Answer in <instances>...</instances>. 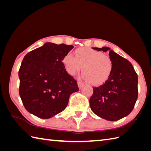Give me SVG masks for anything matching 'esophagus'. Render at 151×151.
<instances>
[{
    "label": "esophagus",
    "instance_id": "obj_1",
    "mask_svg": "<svg viewBox=\"0 0 151 151\" xmlns=\"http://www.w3.org/2000/svg\"><path fill=\"white\" fill-rule=\"evenodd\" d=\"M78 88L81 89L83 87V86H84V83H82L81 82H78Z\"/></svg>",
    "mask_w": 151,
    "mask_h": 151
}]
</instances>
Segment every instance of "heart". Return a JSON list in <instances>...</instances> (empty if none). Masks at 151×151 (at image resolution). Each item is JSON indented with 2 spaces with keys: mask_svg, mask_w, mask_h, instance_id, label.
I'll return each mask as SVG.
<instances>
[{
  "mask_svg": "<svg viewBox=\"0 0 151 151\" xmlns=\"http://www.w3.org/2000/svg\"><path fill=\"white\" fill-rule=\"evenodd\" d=\"M62 63L69 75L74 76L82 69V78L93 85L105 82L110 76L113 69L111 58L101 52L89 48H78L75 56L67 54L63 56Z\"/></svg>",
  "mask_w": 151,
  "mask_h": 151,
  "instance_id": "heart-1",
  "label": "heart"
}]
</instances>
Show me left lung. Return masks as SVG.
<instances>
[{
	"label": "left lung",
	"mask_w": 151,
	"mask_h": 151,
	"mask_svg": "<svg viewBox=\"0 0 151 151\" xmlns=\"http://www.w3.org/2000/svg\"><path fill=\"white\" fill-rule=\"evenodd\" d=\"M92 49L109 52L113 69L106 81L93 88V94L89 99L91 109L94 114L104 119L119 120L130 114L136 104L138 96L137 75L129 60L110 48Z\"/></svg>",
	"instance_id": "1"
}]
</instances>
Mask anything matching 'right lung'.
Listing matches in <instances>:
<instances>
[{"label": "right lung", "mask_w": 151, "mask_h": 151, "mask_svg": "<svg viewBox=\"0 0 151 151\" xmlns=\"http://www.w3.org/2000/svg\"><path fill=\"white\" fill-rule=\"evenodd\" d=\"M73 45L46 43L24 57L19 70V95L25 109L41 119H49L65 110L77 82L62 63Z\"/></svg>", "instance_id": "obj_1"}]
</instances>
